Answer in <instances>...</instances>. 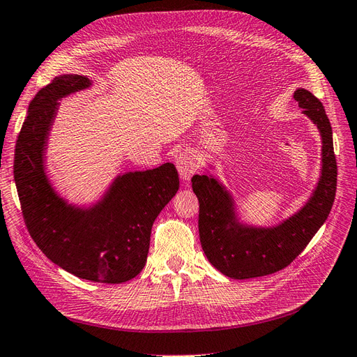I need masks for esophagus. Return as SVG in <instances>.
<instances>
[{
	"mask_svg": "<svg viewBox=\"0 0 357 357\" xmlns=\"http://www.w3.org/2000/svg\"><path fill=\"white\" fill-rule=\"evenodd\" d=\"M176 167L181 179L183 182H188L191 176L195 174V170H197V162H195V158L191 154L182 153L176 157Z\"/></svg>",
	"mask_w": 357,
	"mask_h": 357,
	"instance_id": "obj_1",
	"label": "esophagus"
}]
</instances>
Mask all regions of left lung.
Here are the masks:
<instances>
[{"label":"left lung","instance_id":"8db88e82","mask_svg":"<svg viewBox=\"0 0 357 357\" xmlns=\"http://www.w3.org/2000/svg\"><path fill=\"white\" fill-rule=\"evenodd\" d=\"M304 114L321 135V176L313 197L289 220L274 228H248L234 221L228 192L208 175H194L192 191L199 199V234L206 257L231 279H252L287 267L324 225L337 191V160L332 128L321 103L305 89L294 93Z\"/></svg>","mask_w":357,"mask_h":357}]
</instances>
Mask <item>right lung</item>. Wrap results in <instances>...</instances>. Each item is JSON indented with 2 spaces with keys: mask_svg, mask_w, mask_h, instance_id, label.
Segmentation results:
<instances>
[{
  "mask_svg": "<svg viewBox=\"0 0 357 357\" xmlns=\"http://www.w3.org/2000/svg\"><path fill=\"white\" fill-rule=\"evenodd\" d=\"M90 84L82 75H61L29 103L16 148L13 174L28 231L43 254L79 279L123 283L146 262L153 222L179 188L175 165L120 176L90 211L73 209L52 191L43 169V149L57 99Z\"/></svg>",
  "mask_w": 357,
  "mask_h": 357,
  "instance_id": "1",
  "label": "right lung"
}]
</instances>
